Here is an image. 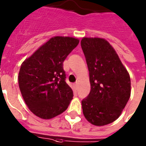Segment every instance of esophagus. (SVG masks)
<instances>
[{"mask_svg":"<svg viewBox=\"0 0 146 146\" xmlns=\"http://www.w3.org/2000/svg\"><path fill=\"white\" fill-rule=\"evenodd\" d=\"M74 87H75V88L77 89V87H78V83H75V84H74Z\"/></svg>","mask_w":146,"mask_h":146,"instance_id":"1","label":"esophagus"}]
</instances>
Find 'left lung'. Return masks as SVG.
Instances as JSON below:
<instances>
[{"instance_id":"left-lung-1","label":"left lung","mask_w":146,"mask_h":146,"mask_svg":"<svg viewBox=\"0 0 146 146\" xmlns=\"http://www.w3.org/2000/svg\"><path fill=\"white\" fill-rule=\"evenodd\" d=\"M81 47L89 71L91 91L82 101L88 122L101 126L121 115L131 95V80L112 45L102 38L83 37Z\"/></svg>"}]
</instances>
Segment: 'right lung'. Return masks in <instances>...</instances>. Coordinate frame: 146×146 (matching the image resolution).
<instances>
[{"mask_svg": "<svg viewBox=\"0 0 146 146\" xmlns=\"http://www.w3.org/2000/svg\"><path fill=\"white\" fill-rule=\"evenodd\" d=\"M78 44L74 37H52L23 62L19 88L28 108L38 118L51 119L61 114L73 99L63 63Z\"/></svg>", "mask_w": 146, "mask_h": 146, "instance_id": "1", "label": "right lung"}]
</instances>
